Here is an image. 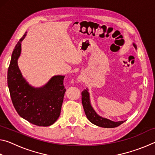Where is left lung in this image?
I'll list each match as a JSON object with an SVG mask.
<instances>
[{
    "label": "left lung",
    "mask_w": 155,
    "mask_h": 155,
    "mask_svg": "<svg viewBox=\"0 0 155 155\" xmlns=\"http://www.w3.org/2000/svg\"><path fill=\"white\" fill-rule=\"evenodd\" d=\"M133 46H135V48H137L135 44H133ZM81 95H82V104L85 115L87 119L92 124L104 128H114L118 127L120 124H122L123 122H124V121L114 122L109 119L104 118V117L99 116L94 111L92 107L91 106L90 95H89L87 90H84L81 93Z\"/></svg>",
    "instance_id": "obj_1"
}]
</instances>
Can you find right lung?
<instances>
[{"label":"right lung","mask_w":155,"mask_h":155,"mask_svg":"<svg viewBox=\"0 0 155 155\" xmlns=\"http://www.w3.org/2000/svg\"><path fill=\"white\" fill-rule=\"evenodd\" d=\"M20 38L12 54L7 72V85L12 103L18 114L33 124L48 127L57 121L61 113L65 88V76H54L40 88H34L26 82L18 66L21 52Z\"/></svg>","instance_id":"right-lung-1"}]
</instances>
